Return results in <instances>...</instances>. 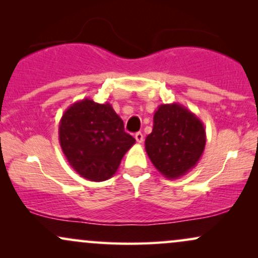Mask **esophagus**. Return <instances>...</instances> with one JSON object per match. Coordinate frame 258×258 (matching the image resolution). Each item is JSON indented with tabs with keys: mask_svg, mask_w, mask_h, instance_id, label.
I'll return each instance as SVG.
<instances>
[{
	"mask_svg": "<svg viewBox=\"0 0 258 258\" xmlns=\"http://www.w3.org/2000/svg\"><path fill=\"white\" fill-rule=\"evenodd\" d=\"M135 138H136V141H137V143H143L144 136H143V133H142V132H137V133H136Z\"/></svg>",
	"mask_w": 258,
	"mask_h": 258,
	"instance_id": "esophagus-1",
	"label": "esophagus"
}]
</instances>
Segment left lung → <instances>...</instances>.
I'll use <instances>...</instances> for the list:
<instances>
[{
    "label": "left lung",
    "instance_id": "obj_1",
    "mask_svg": "<svg viewBox=\"0 0 258 258\" xmlns=\"http://www.w3.org/2000/svg\"><path fill=\"white\" fill-rule=\"evenodd\" d=\"M205 144V127L194 112L178 103L159 105L146 150L162 176L177 179L188 173L200 160Z\"/></svg>",
    "mask_w": 258,
    "mask_h": 258
}]
</instances>
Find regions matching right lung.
Wrapping results in <instances>:
<instances>
[{
    "mask_svg": "<svg viewBox=\"0 0 258 258\" xmlns=\"http://www.w3.org/2000/svg\"><path fill=\"white\" fill-rule=\"evenodd\" d=\"M58 132L70 166L93 182L114 176L123 155L136 143L110 103L99 104L90 98L74 103L64 111Z\"/></svg>",
    "mask_w": 258,
    "mask_h": 258,
    "instance_id": "add662e5",
    "label": "right lung"
}]
</instances>
